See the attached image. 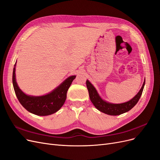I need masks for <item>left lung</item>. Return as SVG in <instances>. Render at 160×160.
<instances>
[{
  "instance_id": "8db88e82",
  "label": "left lung",
  "mask_w": 160,
  "mask_h": 160,
  "mask_svg": "<svg viewBox=\"0 0 160 160\" xmlns=\"http://www.w3.org/2000/svg\"><path fill=\"white\" fill-rule=\"evenodd\" d=\"M86 85L88 91H89L91 101L98 111L107 114L116 116L129 111L130 109L132 108L136 105L142 95L145 85V80L141 89L138 92V94L133 98H132L130 101L122 104H112L103 101L99 97L95 88L92 86V85L88 80L86 81Z\"/></svg>"
}]
</instances>
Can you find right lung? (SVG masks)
<instances>
[{
  "instance_id": "1",
  "label": "right lung",
  "mask_w": 160,
  "mask_h": 160,
  "mask_svg": "<svg viewBox=\"0 0 160 160\" xmlns=\"http://www.w3.org/2000/svg\"><path fill=\"white\" fill-rule=\"evenodd\" d=\"M15 67L16 63L12 74L13 87L15 94L23 107L28 112L38 116H47L59 111L63 105L67 97L68 90L76 76L69 77L56 89L48 95L40 97L28 96L19 89L16 81Z\"/></svg>"
}]
</instances>
